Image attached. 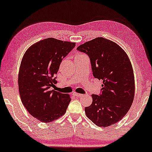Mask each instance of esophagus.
Wrapping results in <instances>:
<instances>
[{
  "label": "esophagus",
  "instance_id": "1",
  "mask_svg": "<svg viewBox=\"0 0 152 152\" xmlns=\"http://www.w3.org/2000/svg\"><path fill=\"white\" fill-rule=\"evenodd\" d=\"M73 95L75 96V97H83V94H77L76 93V92H75V93H73Z\"/></svg>",
  "mask_w": 152,
  "mask_h": 152
}]
</instances>
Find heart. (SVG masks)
Instances as JSON below:
<instances>
[{"label":"heart","mask_w":152,"mask_h":152,"mask_svg":"<svg viewBox=\"0 0 152 152\" xmlns=\"http://www.w3.org/2000/svg\"><path fill=\"white\" fill-rule=\"evenodd\" d=\"M82 55H83V54H77L76 55L75 57H80V56H82Z\"/></svg>","instance_id":"obj_1"}]
</instances>
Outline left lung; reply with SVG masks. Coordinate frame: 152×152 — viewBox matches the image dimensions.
Segmentation results:
<instances>
[{"label": "left lung", "mask_w": 152, "mask_h": 152, "mask_svg": "<svg viewBox=\"0 0 152 152\" xmlns=\"http://www.w3.org/2000/svg\"><path fill=\"white\" fill-rule=\"evenodd\" d=\"M90 59L95 78L102 80L101 94L91 95L93 102L85 108L86 116L99 126L121 121L134 101L135 80L129 57L117 44L97 37L77 48Z\"/></svg>", "instance_id": "left-lung-1"}]
</instances>
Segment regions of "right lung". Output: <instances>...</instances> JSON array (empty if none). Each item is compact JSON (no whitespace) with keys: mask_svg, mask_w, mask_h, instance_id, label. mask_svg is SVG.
Masks as SVG:
<instances>
[{"mask_svg":"<svg viewBox=\"0 0 152 152\" xmlns=\"http://www.w3.org/2000/svg\"><path fill=\"white\" fill-rule=\"evenodd\" d=\"M75 46V42L53 38L40 40L29 47L22 59L18 90L23 105L43 123L57 120L66 113L71 101L68 94L51 90L61 62Z\"/></svg>","mask_w":152,"mask_h":152,"instance_id":"obj_1","label":"right lung"}]
</instances>
